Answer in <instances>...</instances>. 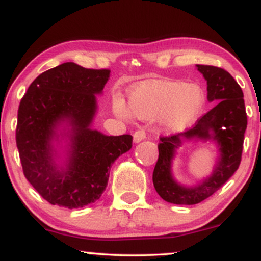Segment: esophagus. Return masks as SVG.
Listing matches in <instances>:
<instances>
[{
    "instance_id": "obj_1",
    "label": "esophagus",
    "mask_w": 261,
    "mask_h": 261,
    "mask_svg": "<svg viewBox=\"0 0 261 261\" xmlns=\"http://www.w3.org/2000/svg\"><path fill=\"white\" fill-rule=\"evenodd\" d=\"M146 139V133L145 130H136L134 134V142L139 143L142 140Z\"/></svg>"
}]
</instances>
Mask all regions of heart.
<instances>
[{
	"label": "heart",
	"mask_w": 261,
	"mask_h": 261,
	"mask_svg": "<svg viewBox=\"0 0 261 261\" xmlns=\"http://www.w3.org/2000/svg\"><path fill=\"white\" fill-rule=\"evenodd\" d=\"M206 94L197 83L179 80H152L134 86L128 94V110L143 120L158 118L166 130L179 133L197 120L205 107ZM114 110L128 118L127 108L121 99L114 100Z\"/></svg>",
	"instance_id": "heart-1"
}]
</instances>
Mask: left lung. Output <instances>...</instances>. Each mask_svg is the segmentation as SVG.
I'll use <instances>...</instances> for the list:
<instances>
[{
    "label": "left lung",
    "mask_w": 261,
    "mask_h": 261,
    "mask_svg": "<svg viewBox=\"0 0 261 261\" xmlns=\"http://www.w3.org/2000/svg\"><path fill=\"white\" fill-rule=\"evenodd\" d=\"M207 81V100L216 106L184 133L160 137L158 161L153 170L155 191L167 202L195 205L215 194L238 169L243 151L247 113L243 92L226 70L216 66L196 65ZM212 139L220 148V158L213 174L195 187H184L171 175V161L176 148L187 139Z\"/></svg>",
    "instance_id": "1"
}]
</instances>
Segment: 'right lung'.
Instances as JSON below:
<instances>
[{
	"label": "right lung",
	"mask_w": 261,
	"mask_h": 261,
	"mask_svg": "<svg viewBox=\"0 0 261 261\" xmlns=\"http://www.w3.org/2000/svg\"><path fill=\"white\" fill-rule=\"evenodd\" d=\"M110 70L65 62L32 82L18 108L16 142L23 173L51 205L80 208L106 190L112 164L133 147V136H107L91 127ZM69 127L68 160L56 164L52 141L61 124Z\"/></svg>",
	"instance_id": "obj_1"
}]
</instances>
